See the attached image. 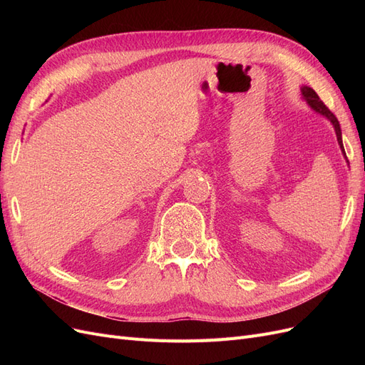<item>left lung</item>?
Returning a JSON list of instances; mask_svg holds the SVG:
<instances>
[{
  "label": "left lung",
  "mask_w": 365,
  "mask_h": 365,
  "mask_svg": "<svg viewBox=\"0 0 365 365\" xmlns=\"http://www.w3.org/2000/svg\"><path fill=\"white\" fill-rule=\"evenodd\" d=\"M302 96H303V98L306 101V103L311 106V109H314V111L317 113V114H319V115H323V117H326L330 123H332V126H334V129H335V134H336V140H338V145H339V149H341V152H342V155H344V158L347 160V157H346V152H344V146H342V137H341V126H339V121H338V118L329 111V108L319 101V97H318V94L312 90L311 86H306V85H303L302 86Z\"/></svg>",
  "instance_id": "8db88e82"
}]
</instances>
